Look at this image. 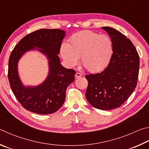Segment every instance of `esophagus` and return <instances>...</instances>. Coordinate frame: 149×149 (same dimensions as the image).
<instances>
[{
  "mask_svg": "<svg viewBox=\"0 0 149 149\" xmlns=\"http://www.w3.org/2000/svg\"><path fill=\"white\" fill-rule=\"evenodd\" d=\"M82 76V74H81V73H80V72H77L76 74H75V78H76V79H78V78L81 77Z\"/></svg>",
  "mask_w": 149,
  "mask_h": 149,
  "instance_id": "1",
  "label": "esophagus"
}]
</instances>
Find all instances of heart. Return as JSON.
Wrapping results in <instances>:
<instances>
[{"mask_svg": "<svg viewBox=\"0 0 149 149\" xmlns=\"http://www.w3.org/2000/svg\"><path fill=\"white\" fill-rule=\"evenodd\" d=\"M113 44L106 35H100L90 31H82L72 35L69 44H63L61 57L70 67L75 66L81 57V64L91 72L105 69L113 56Z\"/></svg>", "mask_w": 149, "mask_h": 149, "instance_id": "heart-1", "label": "heart"}]
</instances>
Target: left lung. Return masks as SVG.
<instances>
[{
    "label": "left lung",
    "instance_id": "left-lung-1",
    "mask_svg": "<svg viewBox=\"0 0 149 149\" xmlns=\"http://www.w3.org/2000/svg\"><path fill=\"white\" fill-rule=\"evenodd\" d=\"M111 36L113 56L102 72L86 75V97L93 107L111 110L121 106L134 92L139 75V56L129 38L115 29L102 27Z\"/></svg>",
    "mask_w": 149,
    "mask_h": 149
}]
</instances>
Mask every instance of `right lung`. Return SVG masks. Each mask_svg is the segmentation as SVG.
<instances>
[{
  "label": "right lung",
  "mask_w": 149,
  "mask_h": 149,
  "mask_svg": "<svg viewBox=\"0 0 149 149\" xmlns=\"http://www.w3.org/2000/svg\"><path fill=\"white\" fill-rule=\"evenodd\" d=\"M65 31L42 29L24 36L10 54L8 77L15 97L27 111L40 114L54 113L65 100L67 88L74 80L75 70L60 64L58 55ZM38 47V49H36ZM38 49L49 59V73L46 80L36 87H24L19 79L17 63L25 52Z\"/></svg>",
  "instance_id": "add662e5"
}]
</instances>
